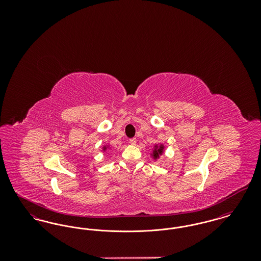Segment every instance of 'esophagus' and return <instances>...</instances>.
<instances>
[{"instance_id":"esophagus-1","label":"esophagus","mask_w":261,"mask_h":261,"mask_svg":"<svg viewBox=\"0 0 261 261\" xmlns=\"http://www.w3.org/2000/svg\"><path fill=\"white\" fill-rule=\"evenodd\" d=\"M129 143H130L131 145H136V139H135V138H132V139H130V140H129Z\"/></svg>"}]
</instances>
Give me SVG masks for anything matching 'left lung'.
Here are the masks:
<instances>
[{
	"instance_id": "left-lung-1",
	"label": "left lung",
	"mask_w": 261,
	"mask_h": 261,
	"mask_svg": "<svg viewBox=\"0 0 261 261\" xmlns=\"http://www.w3.org/2000/svg\"><path fill=\"white\" fill-rule=\"evenodd\" d=\"M163 149H164L163 145H160V146L155 145V146H154V149H153V151H152V153H151L152 159H153V160H158V159L160 158V155H162V152H163Z\"/></svg>"
}]
</instances>
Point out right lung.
Listing matches in <instances>:
<instances>
[{"mask_svg": "<svg viewBox=\"0 0 261 261\" xmlns=\"http://www.w3.org/2000/svg\"><path fill=\"white\" fill-rule=\"evenodd\" d=\"M107 149H108V147H107V146H105V147L102 148V150H106Z\"/></svg>", "mask_w": 261, "mask_h": 261, "instance_id": "obj_1", "label": "right lung"}]
</instances>
